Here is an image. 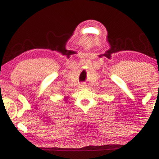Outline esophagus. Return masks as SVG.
Instances as JSON below:
<instances>
[{"mask_svg":"<svg viewBox=\"0 0 159 159\" xmlns=\"http://www.w3.org/2000/svg\"><path fill=\"white\" fill-rule=\"evenodd\" d=\"M85 87H86L85 84H81V86H80V88H81V89H84V88Z\"/></svg>","mask_w":159,"mask_h":159,"instance_id":"34e87169","label":"esophagus"}]
</instances>
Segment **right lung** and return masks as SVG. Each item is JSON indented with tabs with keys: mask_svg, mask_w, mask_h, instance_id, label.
Returning <instances> with one entry per match:
<instances>
[{
	"mask_svg": "<svg viewBox=\"0 0 159 159\" xmlns=\"http://www.w3.org/2000/svg\"><path fill=\"white\" fill-rule=\"evenodd\" d=\"M69 98V97L68 96H66V97H65V98H64V101H66V100H67V98Z\"/></svg>",
	"mask_w": 159,
	"mask_h": 159,
	"instance_id": "1",
	"label": "right lung"
}]
</instances>
